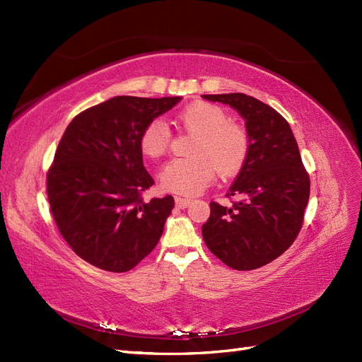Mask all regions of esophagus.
<instances>
[{
    "label": "esophagus",
    "mask_w": 362,
    "mask_h": 362,
    "mask_svg": "<svg viewBox=\"0 0 362 362\" xmlns=\"http://www.w3.org/2000/svg\"><path fill=\"white\" fill-rule=\"evenodd\" d=\"M190 204H192L190 199H185V197H181V196H177V197H175V205H177L178 208H187Z\"/></svg>",
    "instance_id": "1"
}]
</instances>
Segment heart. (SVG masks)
<instances>
[{"label":"heart","instance_id":"b5f03b06","mask_svg":"<svg viewBox=\"0 0 362 362\" xmlns=\"http://www.w3.org/2000/svg\"><path fill=\"white\" fill-rule=\"evenodd\" d=\"M178 122L194 134L190 157L173 158L160 172V184L165 190L194 196L213 182L216 170L229 178L238 173L248 156V136L238 124L230 122L226 112L208 102H193L182 107ZM170 142V133L161 119H154L142 130L141 151L151 158L163 156Z\"/></svg>","mask_w":362,"mask_h":362}]
</instances>
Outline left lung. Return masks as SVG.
Wrapping results in <instances>:
<instances>
[{"label":"left lung","instance_id":"left-lung-1","mask_svg":"<svg viewBox=\"0 0 362 362\" xmlns=\"http://www.w3.org/2000/svg\"><path fill=\"white\" fill-rule=\"evenodd\" d=\"M229 105L245 121L248 156L228 197L232 206L211 202L202 236L211 253L238 271L277 259L292 245L304 221L310 178L289 122L276 109L241 93L205 94Z\"/></svg>","mask_w":362,"mask_h":362}]
</instances>
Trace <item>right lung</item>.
<instances>
[{"instance_id":"1","label":"right lung","mask_w":362,"mask_h":362,"mask_svg":"<svg viewBox=\"0 0 362 362\" xmlns=\"http://www.w3.org/2000/svg\"><path fill=\"white\" fill-rule=\"evenodd\" d=\"M181 97L118 95L74 117L47 172L54 220L71 250L88 264L126 272L154 250L175 205L146 202L154 184L144 168L142 130Z\"/></svg>"}]
</instances>
